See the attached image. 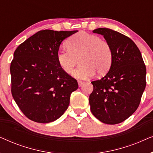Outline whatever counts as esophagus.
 I'll return each mask as SVG.
<instances>
[{
    "label": "esophagus",
    "instance_id": "esophagus-1",
    "mask_svg": "<svg viewBox=\"0 0 153 153\" xmlns=\"http://www.w3.org/2000/svg\"><path fill=\"white\" fill-rule=\"evenodd\" d=\"M84 81H78V84H79V86L81 87L82 86V85L84 84Z\"/></svg>",
    "mask_w": 153,
    "mask_h": 153
}]
</instances>
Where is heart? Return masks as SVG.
<instances>
[{
  "mask_svg": "<svg viewBox=\"0 0 153 153\" xmlns=\"http://www.w3.org/2000/svg\"><path fill=\"white\" fill-rule=\"evenodd\" d=\"M68 49L59 50L56 58L65 72L70 74L80 60L81 64L73 72L76 79H85L97 72L104 74L112 63V50L108 43L98 36L85 32L73 35L67 42Z\"/></svg>",
  "mask_w": 153,
  "mask_h": 153,
  "instance_id": "obj_1",
  "label": "heart"
}]
</instances>
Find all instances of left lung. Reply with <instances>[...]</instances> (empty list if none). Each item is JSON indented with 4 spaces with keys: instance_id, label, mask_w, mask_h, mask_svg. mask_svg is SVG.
Returning a JSON list of instances; mask_svg holds the SVG:
<instances>
[{
    "instance_id": "obj_1",
    "label": "left lung",
    "mask_w": 153,
    "mask_h": 153,
    "mask_svg": "<svg viewBox=\"0 0 153 153\" xmlns=\"http://www.w3.org/2000/svg\"><path fill=\"white\" fill-rule=\"evenodd\" d=\"M103 35L112 50V63L107 74L92 81L89 96L92 114L101 122H123L137 109L146 88V68L139 48L128 37L106 28L93 30Z\"/></svg>"
}]
</instances>
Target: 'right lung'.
I'll return each mask as SVG.
<instances>
[{"label": "right lung", "instance_id": "1", "mask_svg": "<svg viewBox=\"0 0 153 153\" xmlns=\"http://www.w3.org/2000/svg\"><path fill=\"white\" fill-rule=\"evenodd\" d=\"M77 31H38L14 51L10 65L12 95L30 120L51 123L68 109L78 83L62 70L56 55L62 42Z\"/></svg>", "mask_w": 153, "mask_h": 153}]
</instances>
